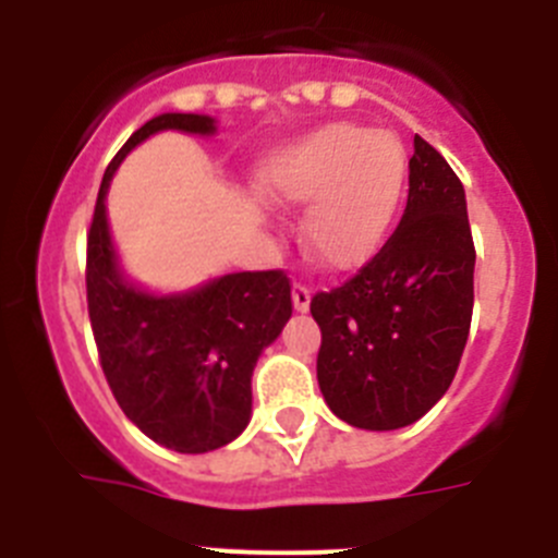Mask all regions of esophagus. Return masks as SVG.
<instances>
[{
  "instance_id": "esophagus-1",
  "label": "esophagus",
  "mask_w": 558,
  "mask_h": 558,
  "mask_svg": "<svg viewBox=\"0 0 558 558\" xmlns=\"http://www.w3.org/2000/svg\"><path fill=\"white\" fill-rule=\"evenodd\" d=\"M310 295H313V288L307 282H293V307L299 313H307L310 310Z\"/></svg>"
}]
</instances>
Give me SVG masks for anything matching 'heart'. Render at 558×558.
Instances as JSON below:
<instances>
[{
	"instance_id": "1",
	"label": "heart",
	"mask_w": 558,
	"mask_h": 558,
	"mask_svg": "<svg viewBox=\"0 0 558 558\" xmlns=\"http://www.w3.org/2000/svg\"><path fill=\"white\" fill-rule=\"evenodd\" d=\"M408 181V153L388 131L335 122L265 165L270 204L307 206L304 251L327 268H352L383 243Z\"/></svg>"
}]
</instances>
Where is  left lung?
<instances>
[{"mask_svg": "<svg viewBox=\"0 0 558 558\" xmlns=\"http://www.w3.org/2000/svg\"><path fill=\"white\" fill-rule=\"evenodd\" d=\"M397 231L352 279L315 293L318 386L329 411L363 430H397L445 397L475 302V243L463 184L413 136Z\"/></svg>", "mask_w": 558, "mask_h": 558, "instance_id": "left-lung-1", "label": "left lung"}]
</instances>
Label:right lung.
<instances>
[{
  "label": "right lung",
  "mask_w": 558,
  "mask_h": 558,
  "mask_svg": "<svg viewBox=\"0 0 558 558\" xmlns=\"http://www.w3.org/2000/svg\"><path fill=\"white\" fill-rule=\"evenodd\" d=\"M215 133L201 113H161L133 133L102 175L86 236V302L102 374L122 413L175 452L234 441L251 418V374L293 313L284 270L220 276L184 295H150L122 279L106 220L113 170L150 133Z\"/></svg>",
  "instance_id": "obj_1"
}]
</instances>
